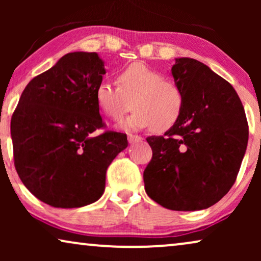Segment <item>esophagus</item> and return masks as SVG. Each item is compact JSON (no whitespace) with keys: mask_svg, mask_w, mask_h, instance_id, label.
Wrapping results in <instances>:
<instances>
[{"mask_svg":"<svg viewBox=\"0 0 261 261\" xmlns=\"http://www.w3.org/2000/svg\"><path fill=\"white\" fill-rule=\"evenodd\" d=\"M142 138L139 137V135L128 134V142H129V144H137V142H140Z\"/></svg>","mask_w":261,"mask_h":261,"instance_id":"obj_1","label":"esophagus"}]
</instances>
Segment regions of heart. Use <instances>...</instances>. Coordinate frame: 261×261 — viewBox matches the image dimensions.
Returning <instances> with one entry per match:
<instances>
[{
    "label": "heart",
    "instance_id": "obj_1",
    "mask_svg": "<svg viewBox=\"0 0 261 261\" xmlns=\"http://www.w3.org/2000/svg\"><path fill=\"white\" fill-rule=\"evenodd\" d=\"M119 87L99 82L95 90L96 105L113 120H120L132 109L135 112L120 124L122 129L140 130L153 127L156 132L170 129L179 119L183 94L179 87L142 63H134L117 73Z\"/></svg>",
    "mask_w": 261,
    "mask_h": 261
}]
</instances>
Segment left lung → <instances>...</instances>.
<instances>
[{
	"mask_svg": "<svg viewBox=\"0 0 261 261\" xmlns=\"http://www.w3.org/2000/svg\"><path fill=\"white\" fill-rule=\"evenodd\" d=\"M171 74L183 109L164 137L146 139L153 155L145 190L164 208L206 209L237 179L248 142L245 109L234 88L198 60L176 58Z\"/></svg>",
	"mask_w": 261,
	"mask_h": 261,
	"instance_id": "left-lung-1",
	"label": "left lung"
}]
</instances>
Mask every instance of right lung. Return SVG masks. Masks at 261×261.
<instances>
[{"instance_id":"1","label":"right lung","mask_w":261,"mask_h":261,"mask_svg":"<svg viewBox=\"0 0 261 261\" xmlns=\"http://www.w3.org/2000/svg\"><path fill=\"white\" fill-rule=\"evenodd\" d=\"M107 72L96 52H71L24 88L10 122L21 181L55 208H81L101 198L106 172L127 148V135L106 132L95 90Z\"/></svg>"}]
</instances>
